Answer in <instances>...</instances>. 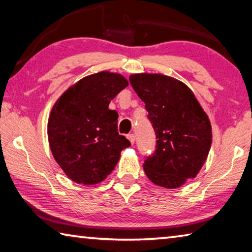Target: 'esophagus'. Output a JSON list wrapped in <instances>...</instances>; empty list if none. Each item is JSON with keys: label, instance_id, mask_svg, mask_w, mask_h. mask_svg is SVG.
<instances>
[{"label": "esophagus", "instance_id": "1", "mask_svg": "<svg viewBox=\"0 0 252 252\" xmlns=\"http://www.w3.org/2000/svg\"><path fill=\"white\" fill-rule=\"evenodd\" d=\"M126 138L129 139V141L131 142V144H133L134 143V141H135V136H134V134H127L126 135Z\"/></svg>", "mask_w": 252, "mask_h": 252}]
</instances>
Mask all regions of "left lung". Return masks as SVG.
<instances>
[{
    "mask_svg": "<svg viewBox=\"0 0 252 252\" xmlns=\"http://www.w3.org/2000/svg\"><path fill=\"white\" fill-rule=\"evenodd\" d=\"M130 83L146 103L156 132V151L143 170L157 186L174 189L195 178L210 151L209 118L187 85L164 74L130 75Z\"/></svg>",
    "mask_w": 252,
    "mask_h": 252,
    "instance_id": "obj_1",
    "label": "left lung"
}]
</instances>
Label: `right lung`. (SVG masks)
<instances>
[{"instance_id":"obj_1","label":"right lung","mask_w":252,"mask_h":252,"mask_svg":"<svg viewBox=\"0 0 252 252\" xmlns=\"http://www.w3.org/2000/svg\"><path fill=\"white\" fill-rule=\"evenodd\" d=\"M125 76L102 71L88 75L59 97L51 111L48 138L55 161L72 181L95 185L116 168L131 146L118 132V113L109 103L126 88Z\"/></svg>"}]
</instances>
